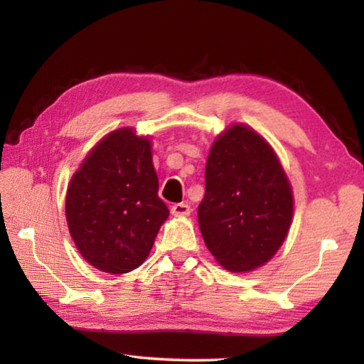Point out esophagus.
I'll return each mask as SVG.
<instances>
[{"label":"esophagus","instance_id":"1","mask_svg":"<svg viewBox=\"0 0 364 364\" xmlns=\"http://www.w3.org/2000/svg\"><path fill=\"white\" fill-rule=\"evenodd\" d=\"M171 213H173L175 217H188L191 213V207L188 204H184V202H180V204H175L171 207Z\"/></svg>","mask_w":364,"mask_h":364}]
</instances>
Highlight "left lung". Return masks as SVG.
<instances>
[{
    "label": "left lung",
    "instance_id": "8db88e82",
    "mask_svg": "<svg viewBox=\"0 0 364 364\" xmlns=\"http://www.w3.org/2000/svg\"><path fill=\"white\" fill-rule=\"evenodd\" d=\"M292 212L291 184L267 141L239 123L220 134L207 159L197 218L221 267L242 273L271 260L287 236Z\"/></svg>",
    "mask_w": 364,
    "mask_h": 364
}]
</instances>
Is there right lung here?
Instances as JSON below:
<instances>
[{"instance_id": "add662e5", "label": "right lung", "mask_w": 364, "mask_h": 364, "mask_svg": "<svg viewBox=\"0 0 364 364\" xmlns=\"http://www.w3.org/2000/svg\"><path fill=\"white\" fill-rule=\"evenodd\" d=\"M157 193L151 141L132 128L102 138L72 176L65 196L67 225L85 260L112 274L138 268L168 218Z\"/></svg>"}]
</instances>
